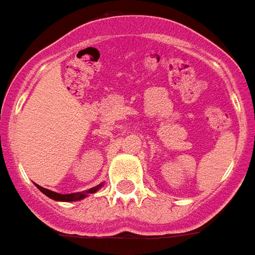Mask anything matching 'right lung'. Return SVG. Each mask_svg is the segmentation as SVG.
Segmentation results:
<instances>
[{"mask_svg":"<svg viewBox=\"0 0 255 255\" xmlns=\"http://www.w3.org/2000/svg\"><path fill=\"white\" fill-rule=\"evenodd\" d=\"M37 188L43 192L44 195L49 196V198H52V199H54V201H61V202H71V201H80V199H83V198H85L87 196V194H94L95 191H98L101 188V185H98V187L95 188H91V189H88L85 194L84 192H76V194H66V195H61V194H57V192H53V191H49V189H46V188L43 187H39L37 185Z\"/></svg>","mask_w":255,"mask_h":255,"instance_id":"add662e5","label":"right lung"}]
</instances>
